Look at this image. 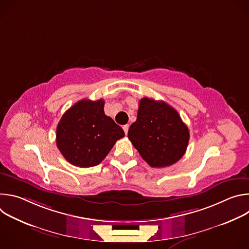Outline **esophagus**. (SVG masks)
I'll list each match as a JSON object with an SVG mask.
<instances>
[{
	"label": "esophagus",
	"instance_id": "esophagus-1",
	"mask_svg": "<svg viewBox=\"0 0 249 249\" xmlns=\"http://www.w3.org/2000/svg\"><path fill=\"white\" fill-rule=\"evenodd\" d=\"M123 130H124L125 134L127 135V133H128V130H129V125H128V124H127V125H124V126H123Z\"/></svg>",
	"mask_w": 249,
	"mask_h": 249
}]
</instances>
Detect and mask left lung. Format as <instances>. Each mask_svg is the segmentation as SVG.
<instances>
[{"instance_id": "left-lung-1", "label": "left lung", "mask_w": 249, "mask_h": 249, "mask_svg": "<svg viewBox=\"0 0 249 249\" xmlns=\"http://www.w3.org/2000/svg\"><path fill=\"white\" fill-rule=\"evenodd\" d=\"M128 138L152 167H165L185 154L189 130L170 105L144 97L139 102L137 120L130 126Z\"/></svg>"}]
</instances>
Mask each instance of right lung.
Returning a JSON list of instances; mask_svg holds the SVG:
<instances>
[{
  "label": "right lung",
  "mask_w": 249,
  "mask_h": 249,
  "mask_svg": "<svg viewBox=\"0 0 249 249\" xmlns=\"http://www.w3.org/2000/svg\"><path fill=\"white\" fill-rule=\"evenodd\" d=\"M104 100L83 99L69 108L58 123L56 144L63 157L73 165L91 167L99 164L125 133L104 113Z\"/></svg>",
  "instance_id": "1"
}]
</instances>
